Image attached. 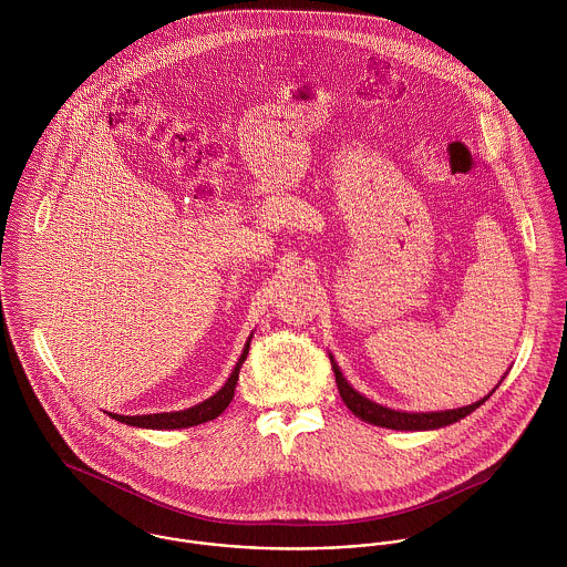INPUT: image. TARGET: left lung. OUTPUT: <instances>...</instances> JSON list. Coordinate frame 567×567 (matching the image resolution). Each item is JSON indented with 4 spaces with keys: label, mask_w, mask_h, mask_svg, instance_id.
Masks as SVG:
<instances>
[{
    "label": "left lung",
    "mask_w": 567,
    "mask_h": 567,
    "mask_svg": "<svg viewBox=\"0 0 567 567\" xmlns=\"http://www.w3.org/2000/svg\"><path fill=\"white\" fill-rule=\"evenodd\" d=\"M329 360H331V369L336 373V384H338V391H340V398L342 402L347 404V408L362 421L371 423V425H378V427H389V430H405V432H421V430H436V427H445L450 423H456L461 419H465L467 414H472L478 405L485 404L486 400L493 395V391L497 386L483 398L478 400L476 404L463 405V408H454V410H441V412H405V410H393V408H386V405L378 404V402H371L369 398H364L362 393H358L342 375L340 367L336 364L333 355L329 353ZM504 380V378H502Z\"/></svg>",
    "instance_id": "left-lung-1"
}]
</instances>
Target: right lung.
Masks as SVG:
<instances>
[{"instance_id": "add662e5", "label": "right lung", "mask_w": 567, "mask_h": 567, "mask_svg": "<svg viewBox=\"0 0 567 567\" xmlns=\"http://www.w3.org/2000/svg\"><path fill=\"white\" fill-rule=\"evenodd\" d=\"M250 338L252 333L248 336L246 344H244L243 355L240 360L236 362L231 375L227 378L225 386H220L218 393H214L209 400L200 402V404L192 405V408H185V410H174V412H157V414H137V416H126V414H115V412H109L111 419L115 421H122L126 425H135V427H146V430H181V427H192V425H200L205 421H212L216 419L218 414H223L227 410V405L231 404L234 400V393H236V384H238V378H240V369H243V362L248 355V344H250Z\"/></svg>"}]
</instances>
